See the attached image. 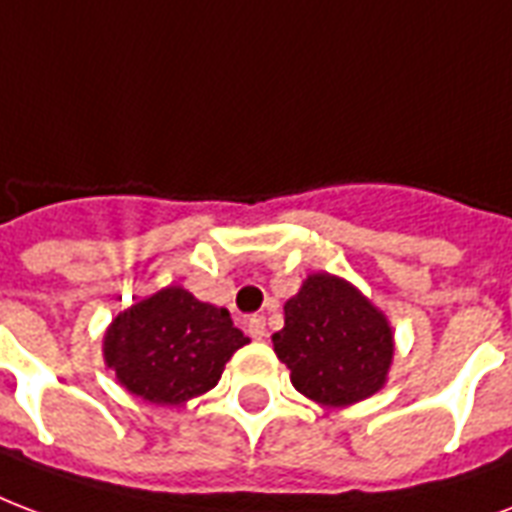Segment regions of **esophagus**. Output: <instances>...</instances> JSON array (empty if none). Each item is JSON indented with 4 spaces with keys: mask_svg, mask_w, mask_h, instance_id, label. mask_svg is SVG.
<instances>
[{
    "mask_svg": "<svg viewBox=\"0 0 512 512\" xmlns=\"http://www.w3.org/2000/svg\"><path fill=\"white\" fill-rule=\"evenodd\" d=\"M248 334L253 340H264L267 337V318L264 315H251L248 318Z\"/></svg>",
    "mask_w": 512,
    "mask_h": 512,
    "instance_id": "esophagus-1",
    "label": "esophagus"
}]
</instances>
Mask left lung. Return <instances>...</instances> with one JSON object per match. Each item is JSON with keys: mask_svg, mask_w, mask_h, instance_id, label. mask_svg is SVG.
I'll return each mask as SVG.
<instances>
[{"mask_svg": "<svg viewBox=\"0 0 512 512\" xmlns=\"http://www.w3.org/2000/svg\"><path fill=\"white\" fill-rule=\"evenodd\" d=\"M286 326L272 334L299 394L321 405H353L386 383L394 337L380 310L334 275H310L286 302Z\"/></svg>", "mask_w": 512, "mask_h": 512, "instance_id": "1", "label": "left lung"}]
</instances>
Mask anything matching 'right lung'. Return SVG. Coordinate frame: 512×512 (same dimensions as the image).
<instances>
[{"label": "right lung", "instance_id": "obj_1", "mask_svg": "<svg viewBox=\"0 0 512 512\" xmlns=\"http://www.w3.org/2000/svg\"><path fill=\"white\" fill-rule=\"evenodd\" d=\"M245 343L226 307L169 286L115 318L105 334V361L134 397L180 405L210 391Z\"/></svg>", "mask_w": 512, "mask_h": 512}]
</instances>
